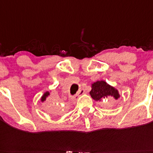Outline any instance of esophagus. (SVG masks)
Returning a JSON list of instances; mask_svg holds the SVG:
<instances>
[{"label": "esophagus", "mask_w": 153, "mask_h": 153, "mask_svg": "<svg viewBox=\"0 0 153 153\" xmlns=\"http://www.w3.org/2000/svg\"><path fill=\"white\" fill-rule=\"evenodd\" d=\"M85 92V91L84 88H81V89H79V91L78 92V93H77V96H80V95L84 94Z\"/></svg>", "instance_id": "esophagus-1"}]
</instances>
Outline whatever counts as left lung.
<instances>
[{"instance_id":"8db88e82","label":"left lung","mask_w":153,"mask_h":153,"mask_svg":"<svg viewBox=\"0 0 153 153\" xmlns=\"http://www.w3.org/2000/svg\"><path fill=\"white\" fill-rule=\"evenodd\" d=\"M89 93L91 97L96 101H103L110 97H113L115 100L120 98L117 89L107 84L105 81H97L92 83V89Z\"/></svg>"}]
</instances>
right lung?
<instances>
[{
  "label": "right lung",
  "mask_w": 153,
  "mask_h": 153,
  "mask_svg": "<svg viewBox=\"0 0 153 153\" xmlns=\"http://www.w3.org/2000/svg\"><path fill=\"white\" fill-rule=\"evenodd\" d=\"M49 96H50V92L47 91V92H44V94H43V96L41 97V101H42V102L46 101V100H47V98ZM54 112L57 113V114H61V113H62V110H61V108H59V106H58V110H57V111H54Z\"/></svg>",
  "instance_id": "1"
}]
</instances>
